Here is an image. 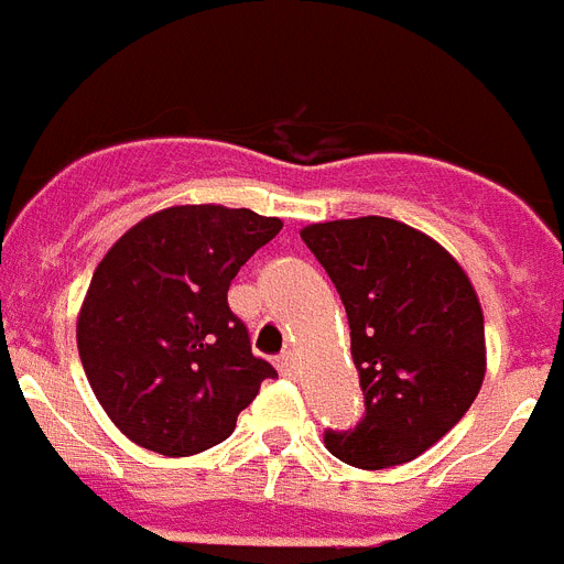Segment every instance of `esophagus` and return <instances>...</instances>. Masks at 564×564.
Returning <instances> with one entry per match:
<instances>
[{
    "label": "esophagus",
    "instance_id": "1",
    "mask_svg": "<svg viewBox=\"0 0 564 564\" xmlns=\"http://www.w3.org/2000/svg\"><path fill=\"white\" fill-rule=\"evenodd\" d=\"M278 370H281V376L295 378V372H297V358H295V352H283L281 358H278Z\"/></svg>",
    "mask_w": 564,
    "mask_h": 564
}]
</instances>
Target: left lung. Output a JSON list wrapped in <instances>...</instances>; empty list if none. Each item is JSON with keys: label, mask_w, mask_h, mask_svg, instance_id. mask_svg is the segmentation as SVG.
<instances>
[{"label": "left lung", "mask_w": 564, "mask_h": 564, "mask_svg": "<svg viewBox=\"0 0 564 564\" xmlns=\"http://www.w3.org/2000/svg\"><path fill=\"white\" fill-rule=\"evenodd\" d=\"M333 278L364 392L355 427L326 430L335 458L364 470L413 462L470 410L485 381V315L451 252L390 217L301 231Z\"/></svg>", "instance_id": "1"}]
</instances>
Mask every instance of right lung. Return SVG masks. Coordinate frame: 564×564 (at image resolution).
<instances>
[{
  "mask_svg": "<svg viewBox=\"0 0 564 564\" xmlns=\"http://www.w3.org/2000/svg\"><path fill=\"white\" fill-rule=\"evenodd\" d=\"M283 229L226 206H172L99 260L77 321L79 361L108 419L160 456L226 442L274 367L229 310L231 278Z\"/></svg>",
  "mask_w": 564,
  "mask_h": 564,
  "instance_id": "obj_1",
  "label": "right lung"
}]
</instances>
